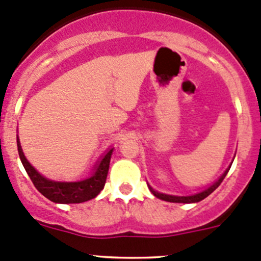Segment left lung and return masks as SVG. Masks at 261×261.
Instances as JSON below:
<instances>
[{"label":"left lung","mask_w":261,"mask_h":261,"mask_svg":"<svg viewBox=\"0 0 261 261\" xmlns=\"http://www.w3.org/2000/svg\"><path fill=\"white\" fill-rule=\"evenodd\" d=\"M230 167H231V165H230L229 167H227L226 170H225V172L223 175H221L220 177H219V180H216L215 182L213 184V185L209 186L207 189H205V190L200 191V193L197 194H194V195H189V196H175V195H167V194H163V193H159V191L153 190V189L151 188V186L149 185V189L150 191L155 195L156 197H159V199L161 200H165V201H170V202H184V204H191V202H199L201 201V200H204L205 197H207L210 195L211 193H213L214 190H216V189L219 188V185H220L221 182H223V180L225 179V176H226V174L229 172Z\"/></svg>","instance_id":"1"}]
</instances>
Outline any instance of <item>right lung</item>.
Segmentation results:
<instances>
[{
  "instance_id": "1",
  "label": "right lung",
  "mask_w": 261,
  "mask_h": 261,
  "mask_svg": "<svg viewBox=\"0 0 261 261\" xmlns=\"http://www.w3.org/2000/svg\"><path fill=\"white\" fill-rule=\"evenodd\" d=\"M17 149L22 165H23L24 170L29 174L30 179L34 182L35 188L43 196L47 197L51 201L57 202V204H80V202H85L97 196L103 189V186H105L109 172L110 159H111L112 151H114V149H110L102 156L101 161H98L95 165L94 174L90 177L81 181L65 182V181L48 180L41 174H38L36 170L34 169V166L24 158L18 138Z\"/></svg>"
}]
</instances>
